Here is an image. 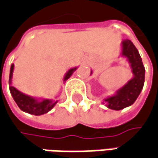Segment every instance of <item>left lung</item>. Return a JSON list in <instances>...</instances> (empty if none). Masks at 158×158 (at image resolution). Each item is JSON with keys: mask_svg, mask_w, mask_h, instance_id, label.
<instances>
[{"mask_svg": "<svg viewBox=\"0 0 158 158\" xmlns=\"http://www.w3.org/2000/svg\"><path fill=\"white\" fill-rule=\"evenodd\" d=\"M121 56L127 57L134 76L126 85L117 90L115 94L104 99L106 106L114 110H120L131 106L141 94L145 80V68L141 56L130 40H124L122 41Z\"/></svg>", "mask_w": 158, "mask_h": 158, "instance_id": "left-lung-1", "label": "left lung"}]
</instances>
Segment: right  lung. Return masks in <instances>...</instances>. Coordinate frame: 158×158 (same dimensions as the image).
I'll return each instance as SVG.
<instances>
[{
	"instance_id": "obj_1",
	"label": "right lung",
	"mask_w": 158,
	"mask_h": 158,
	"mask_svg": "<svg viewBox=\"0 0 158 158\" xmlns=\"http://www.w3.org/2000/svg\"><path fill=\"white\" fill-rule=\"evenodd\" d=\"M77 68L78 67L71 68L68 72H66L64 78V82H65L66 80L72 76V73L77 70ZM13 72H14V64H12L10 67V79H9L10 91L13 99L16 102L17 106L19 107V109L21 110H23L26 113L40 116V115L48 113L57 103V101L55 102L50 99H40V98L38 99V98L32 97L30 95H27L24 93L20 92L19 90H17L16 87H14L11 85Z\"/></svg>"
}]
</instances>
